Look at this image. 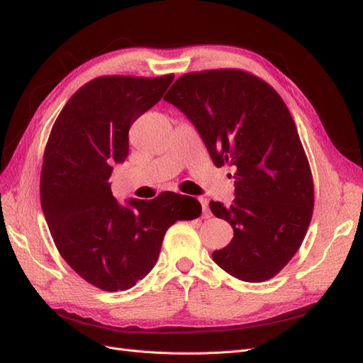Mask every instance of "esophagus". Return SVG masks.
<instances>
[{
	"label": "esophagus",
	"mask_w": 363,
	"mask_h": 363,
	"mask_svg": "<svg viewBox=\"0 0 363 363\" xmlns=\"http://www.w3.org/2000/svg\"><path fill=\"white\" fill-rule=\"evenodd\" d=\"M199 201L203 208V218H211L212 213H211V211H208V201L206 199H199Z\"/></svg>",
	"instance_id": "esophagus-1"
}]
</instances>
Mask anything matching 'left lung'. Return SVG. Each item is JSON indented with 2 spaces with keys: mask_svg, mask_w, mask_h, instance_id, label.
<instances>
[{
  "mask_svg": "<svg viewBox=\"0 0 363 363\" xmlns=\"http://www.w3.org/2000/svg\"><path fill=\"white\" fill-rule=\"evenodd\" d=\"M163 100L199 130L218 168L233 167L235 200L211 201L233 239L213 251L230 276L259 283L272 279L298 251L313 213V179L289 108L272 86L233 68L188 72Z\"/></svg>",
  "mask_w": 363,
  "mask_h": 363,
  "instance_id": "8db88e82",
  "label": "left lung"
}]
</instances>
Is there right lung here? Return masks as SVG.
<instances>
[{"instance_id": "add662e5", "label": "right lung", "mask_w": 363, "mask_h": 363, "mask_svg": "<svg viewBox=\"0 0 363 363\" xmlns=\"http://www.w3.org/2000/svg\"><path fill=\"white\" fill-rule=\"evenodd\" d=\"M174 80L103 75L65 104L43 152L40 204L60 256L87 283L127 291L156 265L167 230L201 215L192 196L162 192L119 206L108 179L128 155V128Z\"/></svg>"}]
</instances>
